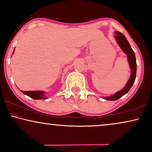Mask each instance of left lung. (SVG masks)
<instances>
[{"mask_svg": "<svg viewBox=\"0 0 152 152\" xmlns=\"http://www.w3.org/2000/svg\"><path fill=\"white\" fill-rule=\"evenodd\" d=\"M115 34H116L115 36V39L117 41L118 45L120 46V49L127 56L128 63L131 69V75L128 82H126L125 86L122 90L118 91L117 93H115L113 95H111V96L103 97L104 99L111 101L117 100V99L120 98L124 95L128 93V91L130 90V88H132L133 84H134L135 80H136L137 70L136 56H135L134 52L132 50V47H131L129 43L128 42L127 39L121 32H118V31H115Z\"/></svg>", "mask_w": 152, "mask_h": 152, "instance_id": "8db88e82", "label": "left lung"}]
</instances>
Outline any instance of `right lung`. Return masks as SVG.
<instances>
[{"instance_id":"add662e5","label":"right lung","mask_w":152,"mask_h":152,"mask_svg":"<svg viewBox=\"0 0 152 152\" xmlns=\"http://www.w3.org/2000/svg\"><path fill=\"white\" fill-rule=\"evenodd\" d=\"M14 50H15V48H14ZM14 50L13 51V53L14 52ZM13 53H12V55H13ZM21 92L23 93V94L28 95V96L30 97L31 98H32L34 99H48L47 97L44 95V94L45 93V91H21Z\"/></svg>"}]
</instances>
